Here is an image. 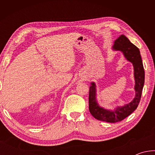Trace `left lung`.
Instances as JSON below:
<instances>
[{"instance_id":"1","label":"left lung","mask_w":155,"mask_h":155,"mask_svg":"<svg viewBox=\"0 0 155 155\" xmlns=\"http://www.w3.org/2000/svg\"><path fill=\"white\" fill-rule=\"evenodd\" d=\"M113 50L122 52L128 61L131 62L134 68L135 96L130 103L122 107H117L114 110H108L100 107L96 101V86L95 83H91L89 93V109L91 114L96 119L101 121L115 123L122 121L137 109L140 103L141 92L144 85V69L140 50L132 44L124 35L120 36L114 41Z\"/></svg>"}]
</instances>
